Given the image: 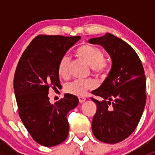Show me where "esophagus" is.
Here are the masks:
<instances>
[{"instance_id":"1","label":"esophagus","mask_w":155,"mask_h":155,"mask_svg":"<svg viewBox=\"0 0 155 155\" xmlns=\"http://www.w3.org/2000/svg\"><path fill=\"white\" fill-rule=\"evenodd\" d=\"M85 101H86V98L84 97H79V101L81 104H82V103H84Z\"/></svg>"}]
</instances>
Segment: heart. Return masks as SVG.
Wrapping results in <instances>:
<instances>
[{
	"label": "heart",
	"instance_id": "b5f03b06",
	"mask_svg": "<svg viewBox=\"0 0 155 155\" xmlns=\"http://www.w3.org/2000/svg\"><path fill=\"white\" fill-rule=\"evenodd\" d=\"M76 55L82 59L91 67L92 73L97 76H104L109 69V61L104 58V53L100 48L91 44H84L76 48ZM70 58L64 55L61 58L58 66V72L61 77L69 76ZM96 84L91 79L76 80L70 82L65 87L67 91L76 96H83L88 91L93 90Z\"/></svg>",
	"mask_w": 155,
	"mask_h": 155
}]
</instances>
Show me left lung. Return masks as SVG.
I'll return each instance as SVG.
<instances>
[{"label": "left lung", "instance_id": "left-lung-1", "mask_svg": "<svg viewBox=\"0 0 155 155\" xmlns=\"http://www.w3.org/2000/svg\"><path fill=\"white\" fill-rule=\"evenodd\" d=\"M88 42L101 45L112 58L109 76L91 97L97 104L92 132L103 143L115 144L127 138L138 125L146 103V82L143 64L134 49L111 34L91 38Z\"/></svg>", "mask_w": 155, "mask_h": 155}]
</instances>
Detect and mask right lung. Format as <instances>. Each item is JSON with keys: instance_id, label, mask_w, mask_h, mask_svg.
<instances>
[{"instance_id": "1", "label": "right lung", "mask_w": 155, "mask_h": 155, "mask_svg": "<svg viewBox=\"0 0 155 155\" xmlns=\"http://www.w3.org/2000/svg\"><path fill=\"white\" fill-rule=\"evenodd\" d=\"M80 39L79 36H37L17 65L13 84L18 115L34 141L43 146L60 144L68 136L67 115L76 107L79 100L66 94L51 104L48 89L60 86L59 61Z\"/></svg>"}]
</instances>
